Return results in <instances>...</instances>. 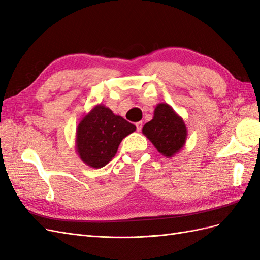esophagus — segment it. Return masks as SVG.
<instances>
[{"mask_svg":"<svg viewBox=\"0 0 260 260\" xmlns=\"http://www.w3.org/2000/svg\"><path fill=\"white\" fill-rule=\"evenodd\" d=\"M142 125H143L142 121H139V122H137V123H136V127H137V130H138V131H141V129H142Z\"/></svg>","mask_w":260,"mask_h":260,"instance_id":"esophagus-1","label":"esophagus"}]
</instances>
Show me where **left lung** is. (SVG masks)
I'll use <instances>...</instances> for the list:
<instances>
[{
  "instance_id": "left-lung-1",
  "label": "left lung",
  "mask_w": 260,
  "mask_h": 260,
  "mask_svg": "<svg viewBox=\"0 0 260 260\" xmlns=\"http://www.w3.org/2000/svg\"><path fill=\"white\" fill-rule=\"evenodd\" d=\"M143 135L161 155L172 157L183 148L187 138L186 125L169 104H157L154 117L144 124Z\"/></svg>"
}]
</instances>
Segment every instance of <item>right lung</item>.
Here are the masks:
<instances>
[{"mask_svg": "<svg viewBox=\"0 0 260 260\" xmlns=\"http://www.w3.org/2000/svg\"><path fill=\"white\" fill-rule=\"evenodd\" d=\"M137 130L111 108L98 104L85 114L76 130V151L92 168H102L113 159L121 141Z\"/></svg>", "mask_w": 260, "mask_h": 260, "instance_id": "add662e5", "label": "right lung"}]
</instances>
